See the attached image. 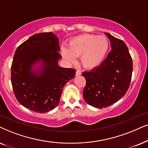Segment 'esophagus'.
Here are the masks:
<instances>
[{
	"label": "esophagus",
	"mask_w": 148,
	"mask_h": 148,
	"mask_svg": "<svg viewBox=\"0 0 148 148\" xmlns=\"http://www.w3.org/2000/svg\"><path fill=\"white\" fill-rule=\"evenodd\" d=\"M80 75H81V72H80V70H76V76H80Z\"/></svg>",
	"instance_id": "1"
}]
</instances>
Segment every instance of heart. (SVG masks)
Here are the masks:
<instances>
[{
    "label": "heart",
    "instance_id": "b5f03b06",
    "mask_svg": "<svg viewBox=\"0 0 148 148\" xmlns=\"http://www.w3.org/2000/svg\"><path fill=\"white\" fill-rule=\"evenodd\" d=\"M109 41L105 36L82 34L70 39L68 47H62L61 53L69 63H75L80 56L84 68L93 69L100 66L107 56Z\"/></svg>",
    "mask_w": 148,
    "mask_h": 148
}]
</instances>
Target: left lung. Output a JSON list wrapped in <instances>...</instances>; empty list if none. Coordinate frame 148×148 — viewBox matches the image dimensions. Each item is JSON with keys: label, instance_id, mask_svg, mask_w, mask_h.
I'll return each mask as SVG.
<instances>
[{"label": "left lung", "instance_id": "left-lung-1", "mask_svg": "<svg viewBox=\"0 0 148 148\" xmlns=\"http://www.w3.org/2000/svg\"><path fill=\"white\" fill-rule=\"evenodd\" d=\"M112 51L102 64L82 75L86 84L83 97L88 105L97 108L110 106L121 99L130 86L133 62L129 49L121 39L105 33Z\"/></svg>", "mask_w": 148, "mask_h": 148}]
</instances>
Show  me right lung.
I'll use <instances>...</instances> for the list:
<instances>
[{
  "mask_svg": "<svg viewBox=\"0 0 148 148\" xmlns=\"http://www.w3.org/2000/svg\"><path fill=\"white\" fill-rule=\"evenodd\" d=\"M59 38L53 32L38 33L17 47L11 66V84L19 103L45 113L60 103L62 89L76 70L58 65Z\"/></svg>",
  "mask_w": 148,
  "mask_h": 148,
  "instance_id": "1",
  "label": "right lung"
}]
</instances>
